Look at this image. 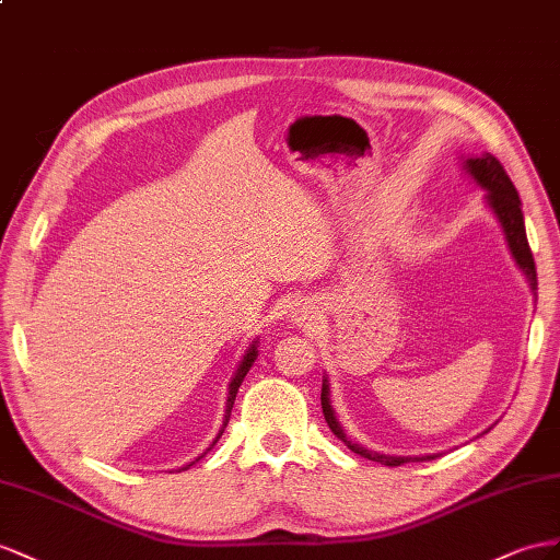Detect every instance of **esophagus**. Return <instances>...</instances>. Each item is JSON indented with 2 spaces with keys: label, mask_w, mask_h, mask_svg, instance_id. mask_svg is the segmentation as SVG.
<instances>
[{
  "label": "esophagus",
  "mask_w": 560,
  "mask_h": 560,
  "mask_svg": "<svg viewBox=\"0 0 560 560\" xmlns=\"http://www.w3.org/2000/svg\"><path fill=\"white\" fill-rule=\"evenodd\" d=\"M317 319H319V307L314 305L312 300L305 298V300H298V303H293V307H291V322L293 324L310 328V326L317 324Z\"/></svg>",
  "instance_id": "1"
}]
</instances>
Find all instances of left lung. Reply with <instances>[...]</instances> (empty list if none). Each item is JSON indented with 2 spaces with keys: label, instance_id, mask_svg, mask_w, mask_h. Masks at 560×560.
Masks as SVG:
<instances>
[{
  "label": "left lung",
  "instance_id": "1",
  "mask_svg": "<svg viewBox=\"0 0 560 560\" xmlns=\"http://www.w3.org/2000/svg\"><path fill=\"white\" fill-rule=\"evenodd\" d=\"M462 167L466 170V175L485 191V203H487V208L492 210V214L501 226V232H504L511 257L515 260V265H518V269L523 271L529 291L535 293L537 291V269H535L533 250H529L527 234H525V220H523V210H521L523 203L518 198V191H515L513 182L506 175V170L501 167V163L497 161L492 153H480V155H472V158L462 155ZM322 409H324V419H326L328 428L334 430V435L346 442L348 450H352L354 454H360L364 458H371V462H378L383 466H402V464H409V462H425V458L438 456V454L393 456V454L369 452L366 447H362V444L348 440L346 430H342V425L338 423L336 411L331 407V388H328L326 376H324V383H322ZM490 428H487V430H490ZM487 430H485V433H487Z\"/></svg>",
  "mask_w": 560,
  "mask_h": 560
}]
</instances>
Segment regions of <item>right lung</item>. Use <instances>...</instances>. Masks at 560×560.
I'll use <instances>...</instances> for the list:
<instances>
[{
    "label": "right lung",
    "instance_id": "obj_1",
    "mask_svg": "<svg viewBox=\"0 0 560 560\" xmlns=\"http://www.w3.org/2000/svg\"><path fill=\"white\" fill-rule=\"evenodd\" d=\"M257 342H260V338H255L250 346H248V350L243 352V357H241V362H238V366H236V371H234V376H232V381H229V393H226V405H224V419H222V428H220V433H218V438L212 440V444L208 450H212L214 447V442H218L220 438H222V433H224V428H226V423H229V417H232V407H234V399H236V393H238V388H241V383H243V378H246V374L250 371V366H253V362L257 360ZM206 450V452H208ZM203 452V454H206ZM203 454H200L198 458H203ZM196 458V462H198ZM196 462H191V464H186V466H182L179 470H186V468H191Z\"/></svg>",
    "mask_w": 560,
    "mask_h": 560
}]
</instances>
